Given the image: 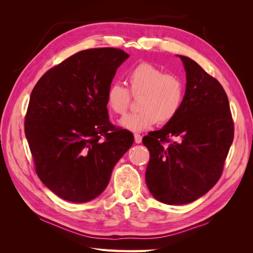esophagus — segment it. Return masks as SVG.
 <instances>
[{
    "label": "esophagus",
    "instance_id": "obj_1",
    "mask_svg": "<svg viewBox=\"0 0 253 253\" xmlns=\"http://www.w3.org/2000/svg\"><path fill=\"white\" fill-rule=\"evenodd\" d=\"M134 140L136 143H140L141 140H142V136L139 135V134H135L134 135Z\"/></svg>",
    "mask_w": 253,
    "mask_h": 253
}]
</instances>
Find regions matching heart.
I'll list each match as a JSON object with an SVG mask.
<instances>
[{"mask_svg":"<svg viewBox=\"0 0 253 253\" xmlns=\"http://www.w3.org/2000/svg\"><path fill=\"white\" fill-rule=\"evenodd\" d=\"M127 89L113 83L106 90L105 103L117 115L125 114L129 104V94L138 97V112L127 114L119 126L132 132H141L160 122L172 120L179 112L185 98V84L174 74H165L162 68L141 62L126 75Z\"/></svg>","mask_w":253,"mask_h":253,"instance_id":"1","label":"heart"}]
</instances>
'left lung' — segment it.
Here are the masks:
<instances>
[{"label":"left lung","mask_w":253,"mask_h":253,"mask_svg":"<svg viewBox=\"0 0 253 253\" xmlns=\"http://www.w3.org/2000/svg\"><path fill=\"white\" fill-rule=\"evenodd\" d=\"M178 57L187 79L181 108L164 127L142 139L150 152L145 182L151 194L167 205L192 203L214 187L234 135L220 83L192 59ZM172 136L175 142L169 140ZM165 142L170 143L166 147Z\"/></svg>","instance_id":"left-lung-1"}]
</instances>
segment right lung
I'll return each instance as SVG.
<instances>
[{"mask_svg": "<svg viewBox=\"0 0 253 253\" xmlns=\"http://www.w3.org/2000/svg\"><path fill=\"white\" fill-rule=\"evenodd\" d=\"M128 57L110 47L79 51L45 73L30 95L25 135L36 172L67 202L100 195L134 142L131 132L111 124L105 103L117 68Z\"/></svg>", "mask_w": 253, "mask_h": 253, "instance_id": "add662e5", "label": "right lung"}]
</instances>
